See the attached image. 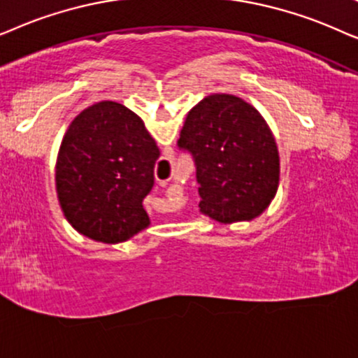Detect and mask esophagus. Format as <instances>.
<instances>
[{"label":"esophagus","mask_w":358,"mask_h":358,"mask_svg":"<svg viewBox=\"0 0 358 358\" xmlns=\"http://www.w3.org/2000/svg\"><path fill=\"white\" fill-rule=\"evenodd\" d=\"M160 185H162V187H166V185H169V182H159Z\"/></svg>","instance_id":"1"}]
</instances>
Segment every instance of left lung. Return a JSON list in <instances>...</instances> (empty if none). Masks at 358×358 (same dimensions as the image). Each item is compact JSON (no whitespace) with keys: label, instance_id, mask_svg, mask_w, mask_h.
Here are the masks:
<instances>
[{"label":"left lung","instance_id":"8db88e82","mask_svg":"<svg viewBox=\"0 0 358 358\" xmlns=\"http://www.w3.org/2000/svg\"><path fill=\"white\" fill-rule=\"evenodd\" d=\"M196 166L199 209L219 222L250 221L268 208L280 159L268 124L232 94H211L188 113L178 139Z\"/></svg>","mask_w":358,"mask_h":358}]
</instances>
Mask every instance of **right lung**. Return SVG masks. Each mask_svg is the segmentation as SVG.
<instances>
[{"label":"right lung","instance_id":"right-lung-1","mask_svg":"<svg viewBox=\"0 0 358 358\" xmlns=\"http://www.w3.org/2000/svg\"><path fill=\"white\" fill-rule=\"evenodd\" d=\"M160 150L142 119L116 101L76 116L57 157V194L80 234L116 244L149 226L142 201L154 187Z\"/></svg>","mask_w":358,"mask_h":358}]
</instances>
